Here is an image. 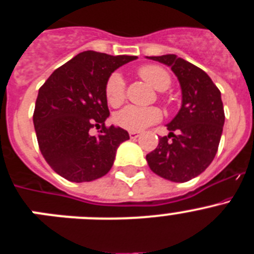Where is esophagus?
<instances>
[{"label":"esophagus","mask_w":254,"mask_h":254,"mask_svg":"<svg viewBox=\"0 0 254 254\" xmlns=\"http://www.w3.org/2000/svg\"><path fill=\"white\" fill-rule=\"evenodd\" d=\"M129 137H131V138L140 137V132H137V131H129Z\"/></svg>","instance_id":"1"}]
</instances>
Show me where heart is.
<instances>
[{
	"mask_svg": "<svg viewBox=\"0 0 254 254\" xmlns=\"http://www.w3.org/2000/svg\"><path fill=\"white\" fill-rule=\"evenodd\" d=\"M141 77L146 80L156 90L164 91L172 84L169 73L160 66L147 64L138 69ZM105 98L112 107H118L126 98V82L120 72H113L105 84ZM161 111L156 107L127 105L117 113V123L128 131H142L161 120Z\"/></svg>",
	"mask_w": 254,
	"mask_h": 254,
	"instance_id": "1",
	"label": "heart"
}]
</instances>
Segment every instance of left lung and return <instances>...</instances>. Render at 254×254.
Segmentation results:
<instances>
[{
  "label": "left lung",
  "mask_w": 254,
  "mask_h": 254,
  "mask_svg": "<svg viewBox=\"0 0 254 254\" xmlns=\"http://www.w3.org/2000/svg\"><path fill=\"white\" fill-rule=\"evenodd\" d=\"M147 58L167 64L176 73L182 87V107L167 125L169 134L159 138L158 147L146 155V160L155 174L183 183L199 176L216 155L225 122L221 93L203 69L183 58L176 55Z\"/></svg>",
  "instance_id": "left-lung-1"
}]
</instances>
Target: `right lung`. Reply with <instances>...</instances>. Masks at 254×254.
Returning <instances> with one entry per match:
<instances>
[{
  "label": "right lung",
  "mask_w": 254,
  "mask_h": 254,
  "mask_svg": "<svg viewBox=\"0 0 254 254\" xmlns=\"http://www.w3.org/2000/svg\"><path fill=\"white\" fill-rule=\"evenodd\" d=\"M133 60L81 52L39 89L33 114L38 145L49 167L67 181L81 183L105 176L118 146L129 138L126 129L105 126V84L114 69ZM93 127L101 128L98 136L88 132Z\"/></svg>",
  "instance_id": "add662e5"
}]
</instances>
